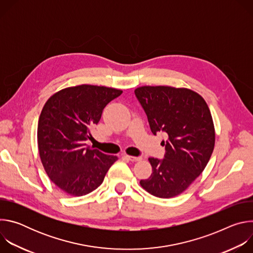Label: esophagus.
<instances>
[{
    "mask_svg": "<svg viewBox=\"0 0 253 253\" xmlns=\"http://www.w3.org/2000/svg\"><path fill=\"white\" fill-rule=\"evenodd\" d=\"M125 157L132 161V162H136V161H141L142 160V157H136V156H130V155H125Z\"/></svg>",
    "mask_w": 253,
    "mask_h": 253,
    "instance_id": "1",
    "label": "esophagus"
}]
</instances>
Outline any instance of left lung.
Masks as SVG:
<instances>
[{
	"label": "left lung",
	"mask_w": 253,
	"mask_h": 253,
	"mask_svg": "<svg viewBox=\"0 0 253 253\" xmlns=\"http://www.w3.org/2000/svg\"><path fill=\"white\" fill-rule=\"evenodd\" d=\"M135 95L150 129L167 134L164 159L150 157L152 173L140 185L160 198L184 192L205 169L215 145V129L207 103L188 88L142 86Z\"/></svg>",
	"instance_id": "obj_1"
}]
</instances>
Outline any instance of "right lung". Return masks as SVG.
Here are the masks:
<instances>
[{
	"label": "right lung",
	"mask_w": 253,
	"mask_h": 253,
	"mask_svg": "<svg viewBox=\"0 0 253 253\" xmlns=\"http://www.w3.org/2000/svg\"><path fill=\"white\" fill-rule=\"evenodd\" d=\"M122 90L95 85L64 88L45 103L38 122V149L52 182L72 196H83L98 188L118 160L86 146L91 128L98 124L105 106Z\"/></svg>",
	"instance_id": "1"
}]
</instances>
